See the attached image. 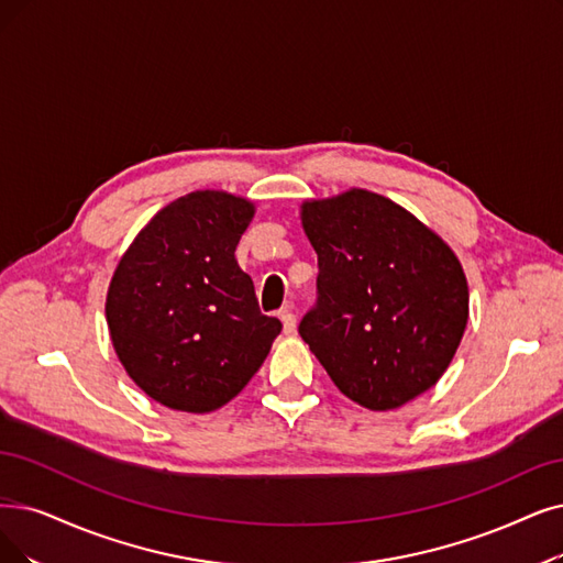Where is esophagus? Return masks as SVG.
<instances>
[{
	"label": "esophagus",
	"instance_id": "1",
	"mask_svg": "<svg viewBox=\"0 0 563 563\" xmlns=\"http://www.w3.org/2000/svg\"><path fill=\"white\" fill-rule=\"evenodd\" d=\"M282 323H284V332L286 334H296V330H298V319H296V313L294 311H282Z\"/></svg>",
	"mask_w": 563,
	"mask_h": 563
}]
</instances>
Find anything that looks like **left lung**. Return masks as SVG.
Listing matches in <instances>:
<instances>
[{
	"instance_id": "left-lung-1",
	"label": "left lung",
	"mask_w": 563,
	"mask_h": 563,
	"mask_svg": "<svg viewBox=\"0 0 563 563\" xmlns=\"http://www.w3.org/2000/svg\"><path fill=\"white\" fill-rule=\"evenodd\" d=\"M319 302L300 336L332 384L369 411L430 390L462 342L468 286L460 258L390 198L349 189L305 200Z\"/></svg>"
}]
</instances>
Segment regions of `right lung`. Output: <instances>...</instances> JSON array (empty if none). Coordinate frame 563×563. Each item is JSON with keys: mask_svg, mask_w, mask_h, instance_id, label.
Wrapping results in <instances>:
<instances>
[{"mask_svg": "<svg viewBox=\"0 0 563 563\" xmlns=\"http://www.w3.org/2000/svg\"><path fill=\"white\" fill-rule=\"evenodd\" d=\"M254 212L229 191L179 196L150 219L110 279V342L133 384L168 409L210 413L229 404L282 332L235 261Z\"/></svg>", "mask_w": 563, "mask_h": 563, "instance_id": "right-lung-1", "label": "right lung"}]
</instances>
